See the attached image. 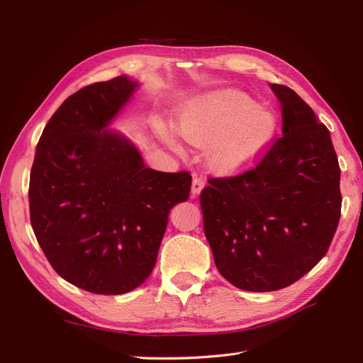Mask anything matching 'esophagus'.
Returning a JSON list of instances; mask_svg holds the SVG:
<instances>
[{"mask_svg": "<svg viewBox=\"0 0 363 363\" xmlns=\"http://www.w3.org/2000/svg\"><path fill=\"white\" fill-rule=\"evenodd\" d=\"M204 186H206V180L201 177V175H194L192 188H191L192 195H199L203 191Z\"/></svg>", "mask_w": 363, "mask_h": 363, "instance_id": "esophagus-1", "label": "esophagus"}]
</instances>
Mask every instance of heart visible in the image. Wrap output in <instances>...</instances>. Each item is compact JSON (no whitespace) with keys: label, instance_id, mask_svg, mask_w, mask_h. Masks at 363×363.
<instances>
[{"label":"heart","instance_id":"1","mask_svg":"<svg viewBox=\"0 0 363 363\" xmlns=\"http://www.w3.org/2000/svg\"><path fill=\"white\" fill-rule=\"evenodd\" d=\"M179 135L204 145L215 168L242 167L265 148L277 128V115L239 89H219L186 101L174 121Z\"/></svg>","mask_w":363,"mask_h":363}]
</instances>
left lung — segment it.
I'll use <instances>...</instances> for the list:
<instances>
[{"label":"left lung","mask_w":363,"mask_h":363,"mask_svg":"<svg viewBox=\"0 0 363 363\" xmlns=\"http://www.w3.org/2000/svg\"><path fill=\"white\" fill-rule=\"evenodd\" d=\"M271 89L281 106V136L255 167L208 177L200 194L218 271L251 292L286 288L309 272L332 244L342 204L328 128L288 86Z\"/></svg>","instance_id":"8db88e82"}]
</instances>
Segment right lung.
<instances>
[{
    "label": "right lung",
    "instance_id": "right-lung-1",
    "mask_svg": "<svg viewBox=\"0 0 363 363\" xmlns=\"http://www.w3.org/2000/svg\"><path fill=\"white\" fill-rule=\"evenodd\" d=\"M136 86L121 75L68 96L43 128L30 172V221L43 255L92 294H125L148 279L171 207L191 191L188 171L147 168L107 127Z\"/></svg>",
    "mask_w": 363,
    "mask_h": 363
}]
</instances>
